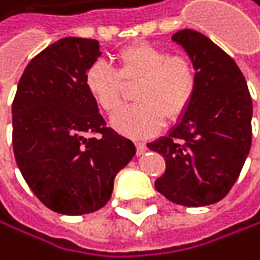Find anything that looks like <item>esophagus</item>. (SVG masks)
<instances>
[{
  "instance_id": "1",
  "label": "esophagus",
  "mask_w": 260,
  "mask_h": 260,
  "mask_svg": "<svg viewBox=\"0 0 260 260\" xmlns=\"http://www.w3.org/2000/svg\"><path fill=\"white\" fill-rule=\"evenodd\" d=\"M136 148H137V153L142 155L147 150V145H145V142H136Z\"/></svg>"
}]
</instances>
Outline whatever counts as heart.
<instances>
[{
  "label": "heart",
  "mask_w": 260,
  "mask_h": 260,
  "mask_svg": "<svg viewBox=\"0 0 260 260\" xmlns=\"http://www.w3.org/2000/svg\"><path fill=\"white\" fill-rule=\"evenodd\" d=\"M115 60L116 72L104 62L92 63L84 86L101 110L113 113L121 107L124 83H139L134 91L137 104L123 108L112 119L119 133L152 136L165 124V118L176 121L188 110L198 86L197 70L188 59L141 41L121 49Z\"/></svg>",
  "instance_id": "b5f03b06"
}]
</instances>
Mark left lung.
<instances>
[{
  "instance_id": "8db88e82",
  "label": "left lung",
  "mask_w": 260,
  "mask_h": 260,
  "mask_svg": "<svg viewBox=\"0 0 260 260\" xmlns=\"http://www.w3.org/2000/svg\"><path fill=\"white\" fill-rule=\"evenodd\" d=\"M173 41L188 54L198 86L169 134L147 144L166 161L155 188L176 205H214L237 182L249 153L252 99L235 60L208 36L185 28Z\"/></svg>"
}]
</instances>
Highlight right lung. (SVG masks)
Wrapping results in <instances>:
<instances>
[{"label": "right lung", "mask_w": 260, "mask_h": 260, "mask_svg": "<svg viewBox=\"0 0 260 260\" xmlns=\"http://www.w3.org/2000/svg\"><path fill=\"white\" fill-rule=\"evenodd\" d=\"M101 54L95 40L55 41L30 60L12 102L15 161L36 198L59 214L105 206L115 176L136 155L86 91V72Z\"/></svg>", "instance_id": "add662e5"}]
</instances>
